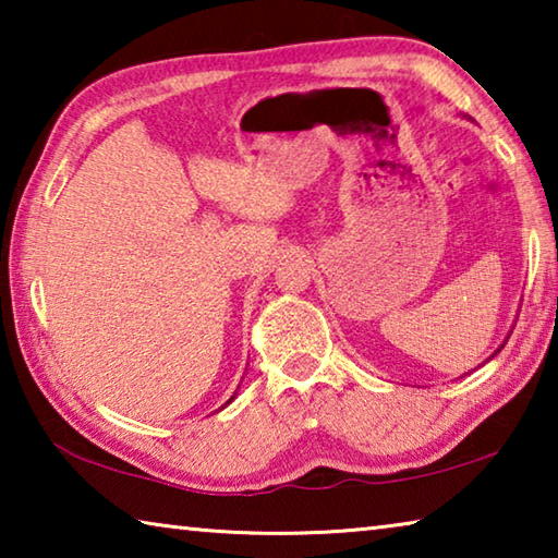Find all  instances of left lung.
Instances as JSON below:
<instances>
[{"instance_id": "obj_1", "label": "left lung", "mask_w": 558, "mask_h": 558, "mask_svg": "<svg viewBox=\"0 0 558 558\" xmlns=\"http://www.w3.org/2000/svg\"><path fill=\"white\" fill-rule=\"evenodd\" d=\"M509 335H512V332H509ZM507 339H509V337H507ZM507 339H505V342H502V344H499V347L495 349V354H497V352H502V347L507 344ZM495 354H493V356H495ZM493 356H489V359H493ZM489 359H487V362H489Z\"/></svg>"}]
</instances>
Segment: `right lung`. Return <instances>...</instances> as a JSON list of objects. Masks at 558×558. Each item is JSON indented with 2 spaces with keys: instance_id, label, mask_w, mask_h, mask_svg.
Here are the masks:
<instances>
[{
  "instance_id": "1",
  "label": "right lung",
  "mask_w": 558,
  "mask_h": 558,
  "mask_svg": "<svg viewBox=\"0 0 558 558\" xmlns=\"http://www.w3.org/2000/svg\"><path fill=\"white\" fill-rule=\"evenodd\" d=\"M233 399H235V393H233V396H231V399H229V401H226V403H231V401H233Z\"/></svg>"
}]
</instances>
